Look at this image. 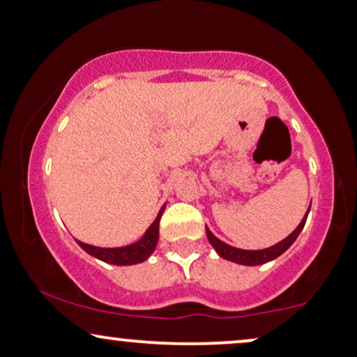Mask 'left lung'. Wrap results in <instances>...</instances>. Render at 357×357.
Instances as JSON below:
<instances>
[{
  "instance_id": "left-lung-1",
  "label": "left lung",
  "mask_w": 357,
  "mask_h": 357,
  "mask_svg": "<svg viewBox=\"0 0 357 357\" xmlns=\"http://www.w3.org/2000/svg\"><path fill=\"white\" fill-rule=\"evenodd\" d=\"M308 211H310V208H308ZM308 211H307V215H305V218L302 220V223L297 226V229H295L294 233L287 236L285 239H282L280 243H277L275 246L261 249V251H246V249H238V248L229 246V244H226V243H223V241H220L218 238H216V236L213 234L208 228H206V236H208V241L211 243V246L215 248L216 252H218L223 259H226V261L243 264V266H259V264H266V262L272 261V259L279 257L280 254H284L287 249L294 244V241L298 238L300 231L303 229L305 221H307V216H308Z\"/></svg>"
}]
</instances>
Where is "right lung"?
I'll return each instance as SVG.
<instances>
[{"label":"right lung","mask_w":357,"mask_h":357,"mask_svg":"<svg viewBox=\"0 0 357 357\" xmlns=\"http://www.w3.org/2000/svg\"><path fill=\"white\" fill-rule=\"evenodd\" d=\"M164 208L165 206L160 208L155 221L149 226V229L146 231L144 236H142L137 243L129 244V246L124 248H96L82 243V241H77L78 246H80L83 251L90 254V256L100 259V261L103 262L114 264V266H132V264L144 262L146 259L154 252V249L157 246V239H159V221Z\"/></svg>","instance_id":"right-lung-1"}]
</instances>
